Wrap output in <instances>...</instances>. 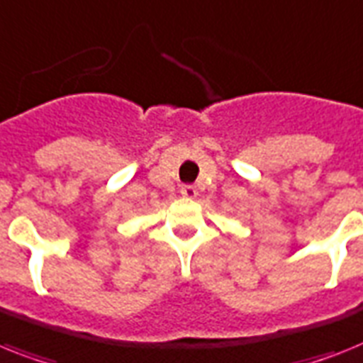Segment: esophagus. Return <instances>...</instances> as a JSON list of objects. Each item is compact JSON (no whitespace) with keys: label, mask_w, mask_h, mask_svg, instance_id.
Here are the masks:
<instances>
[{"label":"esophagus","mask_w":363,"mask_h":363,"mask_svg":"<svg viewBox=\"0 0 363 363\" xmlns=\"http://www.w3.org/2000/svg\"><path fill=\"white\" fill-rule=\"evenodd\" d=\"M181 194L182 197H186V199H196L197 188L191 186V184H184V186H181Z\"/></svg>","instance_id":"obj_1"}]
</instances>
